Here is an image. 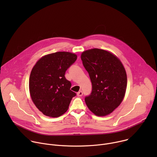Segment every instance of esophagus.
Listing matches in <instances>:
<instances>
[{
    "instance_id": "obj_1",
    "label": "esophagus",
    "mask_w": 157,
    "mask_h": 157,
    "mask_svg": "<svg viewBox=\"0 0 157 157\" xmlns=\"http://www.w3.org/2000/svg\"><path fill=\"white\" fill-rule=\"evenodd\" d=\"M82 91H79L78 93H77V95L78 96H82Z\"/></svg>"
}]
</instances>
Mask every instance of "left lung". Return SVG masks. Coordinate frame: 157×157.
<instances>
[{
  "instance_id": "8db88e82",
  "label": "left lung",
  "mask_w": 157,
  "mask_h": 157,
  "mask_svg": "<svg viewBox=\"0 0 157 157\" xmlns=\"http://www.w3.org/2000/svg\"><path fill=\"white\" fill-rule=\"evenodd\" d=\"M81 58L92 83V92L86 96V104L96 116H107L125 96L127 79L124 67L114 54L98 48L83 52Z\"/></svg>"
}]
</instances>
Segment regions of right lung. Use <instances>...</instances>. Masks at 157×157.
Listing matches in <instances>:
<instances>
[{
  "label": "right lung",
  "instance_id": "right-lung-1",
  "mask_svg": "<svg viewBox=\"0 0 157 157\" xmlns=\"http://www.w3.org/2000/svg\"><path fill=\"white\" fill-rule=\"evenodd\" d=\"M76 59L74 53L59 52L43 56L33 66L29 79L30 94L44 115L57 117L68 109L76 94L70 90L71 83L64 75Z\"/></svg>",
  "mask_w": 157,
  "mask_h": 157
}]
</instances>
